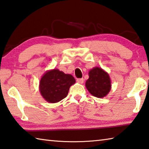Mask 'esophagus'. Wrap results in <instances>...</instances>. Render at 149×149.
<instances>
[{
  "instance_id": "obj_1",
  "label": "esophagus",
  "mask_w": 149,
  "mask_h": 149,
  "mask_svg": "<svg viewBox=\"0 0 149 149\" xmlns=\"http://www.w3.org/2000/svg\"><path fill=\"white\" fill-rule=\"evenodd\" d=\"M77 82L80 83V84L83 83V82H84L83 78H79V79H77Z\"/></svg>"
}]
</instances>
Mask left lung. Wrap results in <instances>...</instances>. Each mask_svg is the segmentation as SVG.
Segmentation results:
<instances>
[{
    "label": "left lung",
    "mask_w": 149,
    "mask_h": 149,
    "mask_svg": "<svg viewBox=\"0 0 149 149\" xmlns=\"http://www.w3.org/2000/svg\"><path fill=\"white\" fill-rule=\"evenodd\" d=\"M88 76L85 86L89 93L97 98L106 96L111 88L109 74L101 68L94 67L88 72Z\"/></svg>",
    "instance_id": "left-lung-1"
}]
</instances>
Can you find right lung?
Masks as SVG:
<instances>
[{
  "label": "right lung",
  "instance_id": "add662e5",
  "mask_svg": "<svg viewBox=\"0 0 149 149\" xmlns=\"http://www.w3.org/2000/svg\"><path fill=\"white\" fill-rule=\"evenodd\" d=\"M75 83L74 77L58 69L47 70L40 81L39 91L45 101L56 103L66 98L70 87Z\"/></svg>",
  "mask_w": 149,
  "mask_h": 149
}]
</instances>
